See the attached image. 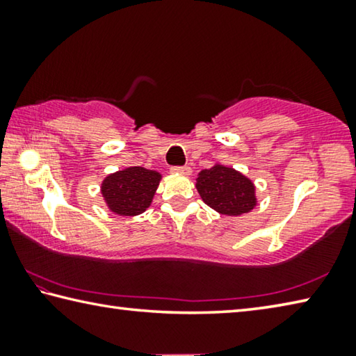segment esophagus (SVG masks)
I'll use <instances>...</instances> for the list:
<instances>
[{"mask_svg": "<svg viewBox=\"0 0 356 356\" xmlns=\"http://www.w3.org/2000/svg\"><path fill=\"white\" fill-rule=\"evenodd\" d=\"M171 171L176 174H185V176H188V174H191V168L190 166H172Z\"/></svg>", "mask_w": 356, "mask_h": 356, "instance_id": "34e87169", "label": "esophagus"}]
</instances>
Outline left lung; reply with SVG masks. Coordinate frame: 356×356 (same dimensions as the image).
<instances>
[{
  "instance_id": "obj_1",
  "label": "left lung",
  "mask_w": 356,
  "mask_h": 356,
  "mask_svg": "<svg viewBox=\"0 0 356 356\" xmlns=\"http://www.w3.org/2000/svg\"><path fill=\"white\" fill-rule=\"evenodd\" d=\"M196 188L202 201L222 215H242L256 206L254 186L232 168L216 165L201 171Z\"/></svg>"
}]
</instances>
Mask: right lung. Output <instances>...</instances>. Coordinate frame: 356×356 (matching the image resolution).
<instances>
[{
  "mask_svg": "<svg viewBox=\"0 0 356 356\" xmlns=\"http://www.w3.org/2000/svg\"><path fill=\"white\" fill-rule=\"evenodd\" d=\"M159 182V172L141 166L127 168L104 180L102 195L114 213L134 216L150 206Z\"/></svg>",
  "mask_w": 356,
  "mask_h": 356,
  "instance_id": "1",
  "label": "right lung"
}]
</instances>
